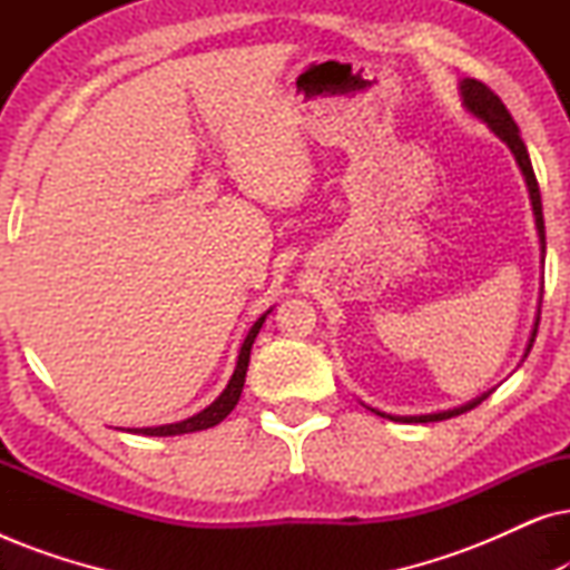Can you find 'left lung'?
I'll return each mask as SVG.
<instances>
[{
  "instance_id": "1",
  "label": "left lung",
  "mask_w": 570,
  "mask_h": 570,
  "mask_svg": "<svg viewBox=\"0 0 570 570\" xmlns=\"http://www.w3.org/2000/svg\"><path fill=\"white\" fill-rule=\"evenodd\" d=\"M459 90H462V100H464V108H466V111H470L472 116H478L480 121H485L488 127H490V131H495V135L501 137L505 145H509V150L513 153V158H517L519 168H521V174H524V181H527V189H529V199H532L534 223H537V233H540V248H542V262H544V220H542L540 186H537L534 168H532V160H529V153H527L524 139L519 137V127H517V121L511 119L509 108L503 106V100L498 98L495 92L490 90L485 82L472 80V77H464V80L459 82ZM540 306H542V295H540ZM537 326H540V308H537V318H534L532 334H529V342H527L524 357L529 355V350H532V345H534ZM490 394H493V389H490V392H485V394H480L478 400H472V402L462 404V407L443 410V412H431V415H386V412L373 410V407H371V412H376V415H381V417L394 420V423H435V420L456 417V415H462V412H470V410H474V407H478L480 402H485Z\"/></svg>"
}]
</instances>
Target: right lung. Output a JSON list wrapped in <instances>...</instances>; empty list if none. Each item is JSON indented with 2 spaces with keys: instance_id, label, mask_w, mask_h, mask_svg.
I'll return each mask as SVG.
<instances>
[{
  "instance_id": "obj_1",
  "label": "right lung",
  "mask_w": 570,
  "mask_h": 570,
  "mask_svg": "<svg viewBox=\"0 0 570 570\" xmlns=\"http://www.w3.org/2000/svg\"><path fill=\"white\" fill-rule=\"evenodd\" d=\"M269 314V311H267ZM267 314H262L256 318L252 330H248L244 345H240V353H238V363H236V371H233V376L228 381V386L223 389V394L217 396V400L205 407L197 415L181 420V423H170V425H158V428H135V433H142V435H181V433H197V431H207V428H213L225 420L236 407L238 400H240V392H244V381H246V371H248V357H252V345L256 340V334H259L264 318Z\"/></svg>"
}]
</instances>
